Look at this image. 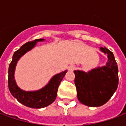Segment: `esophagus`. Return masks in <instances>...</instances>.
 I'll list each match as a JSON object with an SVG mask.
<instances>
[{"mask_svg": "<svg viewBox=\"0 0 126 126\" xmlns=\"http://www.w3.org/2000/svg\"><path fill=\"white\" fill-rule=\"evenodd\" d=\"M74 69V65H71L69 67V70H70V71H71V70H73Z\"/></svg>", "mask_w": 126, "mask_h": 126, "instance_id": "34e87169", "label": "esophagus"}]
</instances>
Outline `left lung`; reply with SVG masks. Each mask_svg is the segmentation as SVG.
<instances>
[{"label": "left lung", "instance_id": "left-lung-1", "mask_svg": "<svg viewBox=\"0 0 126 126\" xmlns=\"http://www.w3.org/2000/svg\"><path fill=\"white\" fill-rule=\"evenodd\" d=\"M100 50L107 54L105 66L94 69L88 73L74 71L78 98L89 107H100L108 101L116 91L118 83V67L113 52L107 48Z\"/></svg>", "mask_w": 126, "mask_h": 126}]
</instances>
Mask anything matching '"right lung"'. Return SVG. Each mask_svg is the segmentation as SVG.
I'll list each match as a JSON object with an SVG mask.
<instances>
[{
    "label": "right lung",
    "instance_id": "obj_1",
    "mask_svg": "<svg viewBox=\"0 0 126 126\" xmlns=\"http://www.w3.org/2000/svg\"><path fill=\"white\" fill-rule=\"evenodd\" d=\"M43 40L44 39H36L33 41L26 42L21 46L19 49L14 52L12 61L9 67L8 84L10 92L19 103L30 108H43L53 103L57 97L59 86L67 71L65 70L55 75L45 87L37 91L26 92L21 90L17 86L14 79V72L17 61L27 51L31 50L36 45L37 42Z\"/></svg>",
    "mask_w": 126,
    "mask_h": 126
}]
</instances>
